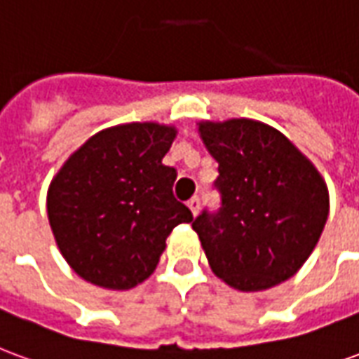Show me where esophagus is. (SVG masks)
Wrapping results in <instances>:
<instances>
[{
	"instance_id": "34e87169",
	"label": "esophagus",
	"mask_w": 359,
	"mask_h": 359,
	"mask_svg": "<svg viewBox=\"0 0 359 359\" xmlns=\"http://www.w3.org/2000/svg\"><path fill=\"white\" fill-rule=\"evenodd\" d=\"M188 208L192 211V215H198V211H200V198H192V200H188Z\"/></svg>"
}]
</instances>
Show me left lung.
I'll list each match as a JSON object with an SVG mask.
<instances>
[{"label": "left lung", "instance_id": "obj_1", "mask_svg": "<svg viewBox=\"0 0 359 359\" xmlns=\"http://www.w3.org/2000/svg\"><path fill=\"white\" fill-rule=\"evenodd\" d=\"M219 163L221 210L192 223L211 271L242 292L294 277L316 250L329 215V188L285 134L254 118L200 121Z\"/></svg>", "mask_w": 359, "mask_h": 359}]
</instances>
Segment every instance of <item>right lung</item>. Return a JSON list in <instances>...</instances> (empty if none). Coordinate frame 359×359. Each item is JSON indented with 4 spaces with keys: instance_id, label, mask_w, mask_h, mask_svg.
Masks as SVG:
<instances>
[{
    "instance_id": "obj_1",
    "label": "right lung",
    "mask_w": 359,
    "mask_h": 359,
    "mask_svg": "<svg viewBox=\"0 0 359 359\" xmlns=\"http://www.w3.org/2000/svg\"><path fill=\"white\" fill-rule=\"evenodd\" d=\"M177 126L125 123L73 151L48 188V219L61 256L92 285L128 290L156 271L165 241L192 213L175 200L163 165Z\"/></svg>"
}]
</instances>
